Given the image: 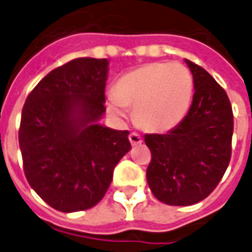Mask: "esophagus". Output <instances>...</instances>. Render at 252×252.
I'll list each match as a JSON object with an SVG mask.
<instances>
[{
	"mask_svg": "<svg viewBox=\"0 0 252 252\" xmlns=\"http://www.w3.org/2000/svg\"><path fill=\"white\" fill-rule=\"evenodd\" d=\"M129 141H131L132 145H137L143 143V139H141V136L139 133L132 132V133H129Z\"/></svg>",
	"mask_w": 252,
	"mask_h": 252,
	"instance_id": "34e87169",
	"label": "esophagus"
}]
</instances>
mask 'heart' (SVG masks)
<instances>
[{
  "label": "heart",
  "mask_w": 252,
  "mask_h": 252,
  "mask_svg": "<svg viewBox=\"0 0 252 252\" xmlns=\"http://www.w3.org/2000/svg\"><path fill=\"white\" fill-rule=\"evenodd\" d=\"M192 94V74L186 65L152 63L117 81L109 97V109L117 116L133 109L135 121L141 128L165 132L186 117Z\"/></svg>",
  "instance_id": "b5f03b06"
}]
</instances>
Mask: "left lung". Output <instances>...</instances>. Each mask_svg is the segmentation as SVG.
Returning a JSON list of instances; mask_svg holds the SVG:
<instances>
[{
  "label": "left lung",
  "mask_w": 252,
  "mask_h": 252,
  "mask_svg": "<svg viewBox=\"0 0 252 252\" xmlns=\"http://www.w3.org/2000/svg\"><path fill=\"white\" fill-rule=\"evenodd\" d=\"M193 76L192 104L165 135L147 133L151 151L147 182L155 197L169 206L206 199L223 178L231 159L234 115L230 98L206 69L186 60Z\"/></svg>",
  "instance_id": "8db88e82"
}]
</instances>
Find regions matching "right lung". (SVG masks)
<instances>
[{"label": "right lung", "instance_id": "right-lung-1", "mask_svg": "<svg viewBox=\"0 0 252 252\" xmlns=\"http://www.w3.org/2000/svg\"><path fill=\"white\" fill-rule=\"evenodd\" d=\"M107 59L81 57L53 69L24 104L18 141L28 183L61 212L101 200L131 150L128 131L97 124L105 112Z\"/></svg>", "mask_w": 252, "mask_h": 252}]
</instances>
